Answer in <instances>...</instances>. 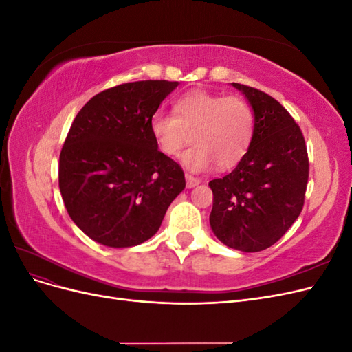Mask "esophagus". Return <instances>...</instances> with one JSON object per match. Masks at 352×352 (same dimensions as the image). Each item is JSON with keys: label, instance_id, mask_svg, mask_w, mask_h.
<instances>
[{"label": "esophagus", "instance_id": "esophagus-1", "mask_svg": "<svg viewBox=\"0 0 352 352\" xmlns=\"http://www.w3.org/2000/svg\"><path fill=\"white\" fill-rule=\"evenodd\" d=\"M185 177H186V186H188V188H194V186H197V185L201 184V179L194 177L192 175H186Z\"/></svg>", "mask_w": 352, "mask_h": 352}]
</instances>
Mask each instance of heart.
I'll return each instance as SVG.
<instances>
[{
	"instance_id": "1",
	"label": "heart",
	"mask_w": 352,
	"mask_h": 352,
	"mask_svg": "<svg viewBox=\"0 0 352 352\" xmlns=\"http://www.w3.org/2000/svg\"><path fill=\"white\" fill-rule=\"evenodd\" d=\"M150 132L160 151L175 157L185 144L194 145L182 163L194 172L217 164L229 168L239 163L254 133V111L239 95H221L206 89L186 92L173 104V116L155 113Z\"/></svg>"
}]
</instances>
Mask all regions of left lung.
<instances>
[{
    "label": "left lung",
    "mask_w": 352,
    "mask_h": 352,
    "mask_svg": "<svg viewBox=\"0 0 352 352\" xmlns=\"http://www.w3.org/2000/svg\"><path fill=\"white\" fill-rule=\"evenodd\" d=\"M254 111L248 151L235 170L212 179L210 226L228 247L257 252L278 242L301 214L308 154L292 116L269 94L232 83Z\"/></svg>",
    "instance_id": "8db88e82"
}]
</instances>
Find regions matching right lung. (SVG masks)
Here are the masks:
<instances>
[{
    "label": "right lung",
    "instance_id": "obj_1",
    "mask_svg": "<svg viewBox=\"0 0 352 352\" xmlns=\"http://www.w3.org/2000/svg\"><path fill=\"white\" fill-rule=\"evenodd\" d=\"M179 85L122 83L92 97L73 120L60 153L58 186L70 219L105 247L154 236L185 189L184 170L158 151L151 117Z\"/></svg>",
    "mask_w": 352,
    "mask_h": 352
}]
</instances>
